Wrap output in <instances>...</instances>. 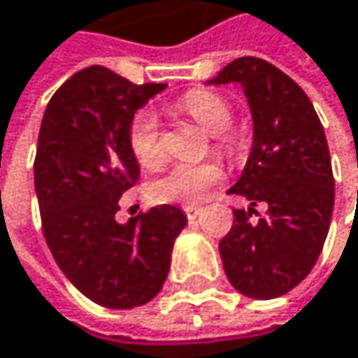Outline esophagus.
<instances>
[{
	"instance_id": "esophagus-1",
	"label": "esophagus",
	"mask_w": 358,
	"mask_h": 358,
	"mask_svg": "<svg viewBox=\"0 0 358 358\" xmlns=\"http://www.w3.org/2000/svg\"><path fill=\"white\" fill-rule=\"evenodd\" d=\"M182 209H184V213H186L188 220H194L201 213V207H196V205H184Z\"/></svg>"
}]
</instances>
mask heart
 I'll use <instances>...</instances> for the list:
<instances>
[{
  "mask_svg": "<svg viewBox=\"0 0 358 358\" xmlns=\"http://www.w3.org/2000/svg\"><path fill=\"white\" fill-rule=\"evenodd\" d=\"M174 108L196 120L205 130L217 132L220 145H230V138L222 132L232 122V106L226 97L209 89L188 91L174 103ZM128 145L134 159L147 168L155 170L166 159L162 122L153 109L143 108L132 115L128 128ZM224 178V172L217 164H176L164 176L151 182L149 192L157 203H182L196 205L207 192L217 186Z\"/></svg>",
  "mask_w": 358,
  "mask_h": 358,
  "instance_id": "1",
  "label": "heart"
}]
</instances>
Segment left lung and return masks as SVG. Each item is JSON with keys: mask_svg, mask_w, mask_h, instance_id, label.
I'll use <instances>...</instances> for the list:
<instances>
[{"mask_svg": "<svg viewBox=\"0 0 358 358\" xmlns=\"http://www.w3.org/2000/svg\"><path fill=\"white\" fill-rule=\"evenodd\" d=\"M241 83L252 111V151L230 194L250 201L234 209L220 241L230 284L267 301L299 286L322 255L334 209V174L320 115L307 93L261 57L230 62L209 85ZM265 202L268 211H254ZM259 215L257 222L252 213Z\"/></svg>", "mask_w": 358, "mask_h": 358, "instance_id": "left-lung-1", "label": "left lung"}]
</instances>
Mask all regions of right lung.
<instances>
[{
  "label": "right lung",
  "mask_w": 358,
  "mask_h": 358,
  "mask_svg": "<svg viewBox=\"0 0 358 358\" xmlns=\"http://www.w3.org/2000/svg\"><path fill=\"white\" fill-rule=\"evenodd\" d=\"M166 89L134 85L103 66L70 76L49 99L36 143L35 190L47 247L64 275L93 303H149L170 271L186 215L157 205L117 224L120 196L136 184L128 145L132 115Z\"/></svg>",
  "instance_id": "1"
}]
</instances>
